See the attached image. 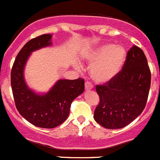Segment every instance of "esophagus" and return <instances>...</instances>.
Returning a JSON list of instances; mask_svg holds the SVG:
<instances>
[{
  "label": "esophagus",
  "instance_id": "34e87169",
  "mask_svg": "<svg viewBox=\"0 0 160 160\" xmlns=\"http://www.w3.org/2000/svg\"><path fill=\"white\" fill-rule=\"evenodd\" d=\"M85 88H86V90H91V89H93V85L90 82H85Z\"/></svg>",
  "mask_w": 160,
  "mask_h": 160
}]
</instances>
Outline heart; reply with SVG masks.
Instances as JSON below:
<instances>
[{
	"label": "heart",
	"mask_w": 160,
	"mask_h": 160,
	"mask_svg": "<svg viewBox=\"0 0 160 160\" xmlns=\"http://www.w3.org/2000/svg\"><path fill=\"white\" fill-rule=\"evenodd\" d=\"M88 59L93 63L90 67L92 78L98 82L105 83L121 71L125 59V52L120 46L102 45L92 51Z\"/></svg>",
	"instance_id": "1"
}]
</instances>
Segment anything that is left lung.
Wrapping results in <instances>:
<instances>
[{"mask_svg": "<svg viewBox=\"0 0 160 160\" xmlns=\"http://www.w3.org/2000/svg\"><path fill=\"white\" fill-rule=\"evenodd\" d=\"M151 86V70L143 51L133 46L117 76L97 85L100 102L94 120L109 129H117L134 121L144 109Z\"/></svg>", "mask_w": 160, "mask_h": 160, "instance_id": "8db88e82", "label": "left lung"}]
</instances>
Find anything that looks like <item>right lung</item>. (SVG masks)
Returning <instances> with one entry per match:
<instances>
[{
  "label": "right lung",
  "mask_w": 160,
  "mask_h": 160,
  "mask_svg": "<svg viewBox=\"0 0 160 160\" xmlns=\"http://www.w3.org/2000/svg\"><path fill=\"white\" fill-rule=\"evenodd\" d=\"M51 35L44 34L29 40L19 51L11 71V86L16 107L28 122L44 128H53L63 123L70 105L85 89L84 79L58 80L48 93L38 95L28 88L23 68L32 51L49 46Z\"/></svg>",
  "instance_id": "1"
}]
</instances>
